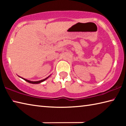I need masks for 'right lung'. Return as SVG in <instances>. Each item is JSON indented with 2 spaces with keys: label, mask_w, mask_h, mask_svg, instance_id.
<instances>
[{
  "label": "right lung",
  "mask_w": 126,
  "mask_h": 126,
  "mask_svg": "<svg viewBox=\"0 0 126 126\" xmlns=\"http://www.w3.org/2000/svg\"><path fill=\"white\" fill-rule=\"evenodd\" d=\"M49 77H47V78H45V79H44L40 80H39V81H35V82H33V81H31V80H27V79H24V78H23L20 77H19L22 78V79H23L25 80V81H27V82L30 83H32V84H38V83H41V82H43V81H44L45 80H46L47 79V78Z\"/></svg>",
  "instance_id": "1"
}]
</instances>
